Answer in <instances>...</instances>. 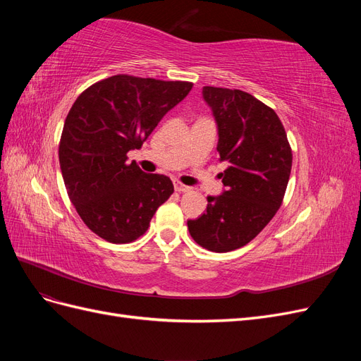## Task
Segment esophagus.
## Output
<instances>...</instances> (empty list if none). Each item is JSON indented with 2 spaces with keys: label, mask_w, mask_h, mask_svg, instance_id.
Instances as JSON below:
<instances>
[{
  "label": "esophagus",
  "mask_w": 361,
  "mask_h": 361,
  "mask_svg": "<svg viewBox=\"0 0 361 361\" xmlns=\"http://www.w3.org/2000/svg\"><path fill=\"white\" fill-rule=\"evenodd\" d=\"M174 190H176L178 192H187V191H190L191 188L187 187V185L180 183V182H174Z\"/></svg>",
  "instance_id": "obj_1"
}]
</instances>
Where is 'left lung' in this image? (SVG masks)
<instances>
[{
    "mask_svg": "<svg viewBox=\"0 0 361 361\" xmlns=\"http://www.w3.org/2000/svg\"><path fill=\"white\" fill-rule=\"evenodd\" d=\"M218 128L216 150L228 164L223 194L207 197L206 212L188 220L192 239L215 253L241 248L276 215L285 197L292 150L272 108L243 90L203 87Z\"/></svg>",
    "mask_w": 361,
    "mask_h": 361,
    "instance_id": "8db88e82",
    "label": "left lung"
}]
</instances>
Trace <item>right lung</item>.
<instances>
[{"instance_id":"1","label":"right lung","mask_w":361,"mask_h":361,"mask_svg":"<svg viewBox=\"0 0 361 361\" xmlns=\"http://www.w3.org/2000/svg\"><path fill=\"white\" fill-rule=\"evenodd\" d=\"M191 89L187 81L114 75L73 102L61 133L60 169L76 212L105 241H135L173 194L170 178L129 164L128 152L143 146Z\"/></svg>"}]
</instances>
